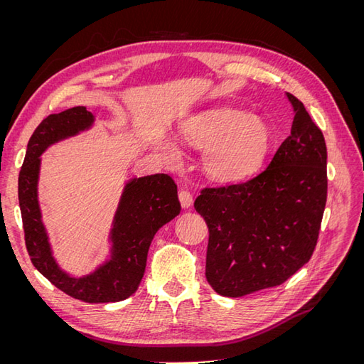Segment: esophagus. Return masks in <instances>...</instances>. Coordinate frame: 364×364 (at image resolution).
Listing matches in <instances>:
<instances>
[{"label":"esophagus","mask_w":364,"mask_h":364,"mask_svg":"<svg viewBox=\"0 0 364 364\" xmlns=\"http://www.w3.org/2000/svg\"><path fill=\"white\" fill-rule=\"evenodd\" d=\"M179 200H181L182 208H190L193 205V196H191L190 191L181 190L179 191Z\"/></svg>","instance_id":"obj_1"}]
</instances>
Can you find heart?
<instances>
[{"mask_svg": "<svg viewBox=\"0 0 364 364\" xmlns=\"http://www.w3.org/2000/svg\"><path fill=\"white\" fill-rule=\"evenodd\" d=\"M179 136L188 146L203 150L202 165L209 178L226 183L245 181L257 173L272 141L262 119L229 107L190 117L182 123ZM165 155L174 161L179 150L167 144Z\"/></svg>", "mask_w": 364, "mask_h": 364, "instance_id": "heart-1", "label": "heart"}]
</instances>
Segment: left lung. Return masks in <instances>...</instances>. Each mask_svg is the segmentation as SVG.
I'll return each mask as SVG.
<instances>
[{
	"mask_svg": "<svg viewBox=\"0 0 364 364\" xmlns=\"http://www.w3.org/2000/svg\"><path fill=\"white\" fill-rule=\"evenodd\" d=\"M269 167L246 182L203 188L194 202L208 225L206 279L222 296L277 287L310 261L326 203V144L302 102Z\"/></svg>",
	"mask_w": 364,
	"mask_h": 364,
	"instance_id": "8db88e82",
	"label": "left lung"
}]
</instances>
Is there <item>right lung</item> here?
Listing matches in <instances>:
<instances>
[{
	"label": "right lung",
	"mask_w": 364,
	"mask_h": 364,
	"mask_svg": "<svg viewBox=\"0 0 364 364\" xmlns=\"http://www.w3.org/2000/svg\"><path fill=\"white\" fill-rule=\"evenodd\" d=\"M94 115L85 106L51 114L33 132L18 178V199L26 247L43 277L68 296L90 304L118 302L132 296L146 270L147 252L158 229L181 213L178 185L168 174H151L126 183L111 229V258L82 278L65 273L51 255L38 202L41 155L54 142L90 129Z\"/></svg>",
	"instance_id": "1"
}]
</instances>
